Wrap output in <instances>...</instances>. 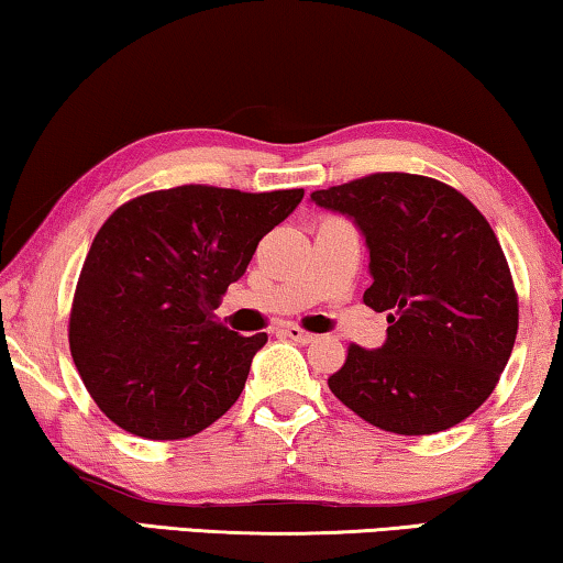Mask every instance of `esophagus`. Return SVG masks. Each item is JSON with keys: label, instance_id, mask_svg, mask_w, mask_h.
<instances>
[{"label": "esophagus", "instance_id": "1", "mask_svg": "<svg viewBox=\"0 0 563 563\" xmlns=\"http://www.w3.org/2000/svg\"><path fill=\"white\" fill-rule=\"evenodd\" d=\"M283 335H288L290 341H298V343H313L316 335L308 333L303 329H298V325H285L283 329Z\"/></svg>", "mask_w": 563, "mask_h": 563}]
</instances>
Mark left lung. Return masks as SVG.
I'll return each instance as SVG.
<instances>
[{
  "mask_svg": "<svg viewBox=\"0 0 563 563\" xmlns=\"http://www.w3.org/2000/svg\"><path fill=\"white\" fill-rule=\"evenodd\" d=\"M368 247L364 303L387 313V341L351 343L331 391L368 424L434 434L475 412L506 368L518 296L496 232L457 189L419 174H368L313 191Z\"/></svg>",
  "mask_w": 563,
  "mask_h": 563,
  "instance_id": "obj_1",
  "label": "left lung"
}]
</instances>
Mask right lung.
Listing matches in <instances>:
<instances>
[{"instance_id":"obj_1","label":"right lung","mask_w":563,"mask_h":563,"mask_svg":"<svg viewBox=\"0 0 563 563\" xmlns=\"http://www.w3.org/2000/svg\"><path fill=\"white\" fill-rule=\"evenodd\" d=\"M300 199L303 189L184 184L108 217L82 263L67 339L111 422L146 440H181L238 401L267 333L230 331L214 308Z\"/></svg>"}]
</instances>
